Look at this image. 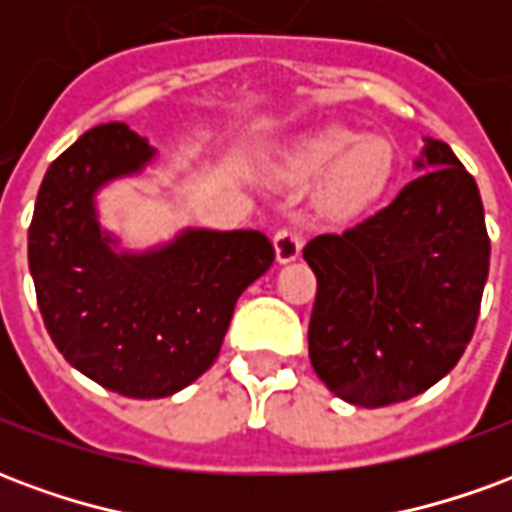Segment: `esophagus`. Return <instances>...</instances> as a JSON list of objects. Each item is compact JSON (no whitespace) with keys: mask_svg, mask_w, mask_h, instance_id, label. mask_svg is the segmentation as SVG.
I'll return each mask as SVG.
<instances>
[{"mask_svg":"<svg viewBox=\"0 0 512 512\" xmlns=\"http://www.w3.org/2000/svg\"><path fill=\"white\" fill-rule=\"evenodd\" d=\"M274 252L279 263H293L301 255V235L293 227H279L274 233Z\"/></svg>","mask_w":512,"mask_h":512,"instance_id":"34e87169","label":"esophagus"}]
</instances>
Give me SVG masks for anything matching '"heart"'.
<instances>
[{
	"mask_svg": "<svg viewBox=\"0 0 512 512\" xmlns=\"http://www.w3.org/2000/svg\"><path fill=\"white\" fill-rule=\"evenodd\" d=\"M288 180L329 175L323 189V213L348 222L381 197L392 178V147L381 136H362L354 128L326 126L304 136L285 158Z\"/></svg>",
	"mask_w": 512,
	"mask_h": 512,
	"instance_id": "obj_1",
	"label": "heart"
}]
</instances>
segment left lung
Segmentation results:
<instances>
[{"instance_id": "1", "label": "left lung", "mask_w": 512, "mask_h": 512, "mask_svg": "<svg viewBox=\"0 0 512 512\" xmlns=\"http://www.w3.org/2000/svg\"><path fill=\"white\" fill-rule=\"evenodd\" d=\"M425 169L384 211L318 235L310 362L334 395L378 408L422 395L458 365L480 315L491 241L474 178L447 142L425 139Z\"/></svg>"}]
</instances>
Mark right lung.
Returning a JSON list of instances; mask_svg holds the SVG:
<instances>
[{
	"label": "right lung",
	"mask_w": 512,
	"mask_h": 512,
	"mask_svg": "<svg viewBox=\"0 0 512 512\" xmlns=\"http://www.w3.org/2000/svg\"><path fill=\"white\" fill-rule=\"evenodd\" d=\"M153 158L126 123L90 128L49 167L29 224V271L54 345L95 384L139 400L175 395L216 362L235 301L274 263L257 230L189 227L145 252L120 249L95 194Z\"/></svg>",
	"instance_id": "obj_1"
}]
</instances>
